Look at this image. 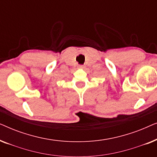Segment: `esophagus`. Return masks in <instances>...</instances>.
<instances>
[{"instance_id":"esophagus-1","label":"esophagus","mask_w":157,"mask_h":157,"mask_svg":"<svg viewBox=\"0 0 157 157\" xmlns=\"http://www.w3.org/2000/svg\"><path fill=\"white\" fill-rule=\"evenodd\" d=\"M78 68H80V69H83V68H85V66H83V65H79V66H78Z\"/></svg>"}]
</instances>
